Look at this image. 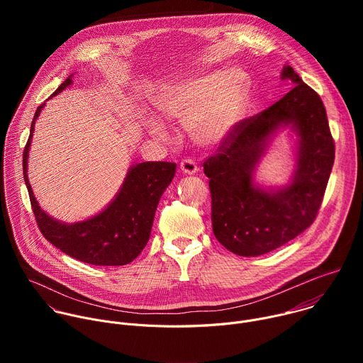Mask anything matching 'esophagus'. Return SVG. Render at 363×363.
Listing matches in <instances>:
<instances>
[{"label": "esophagus", "instance_id": "esophagus-1", "mask_svg": "<svg viewBox=\"0 0 363 363\" xmlns=\"http://www.w3.org/2000/svg\"><path fill=\"white\" fill-rule=\"evenodd\" d=\"M181 171L185 175H194L198 171V165L192 160H184L181 162Z\"/></svg>", "mask_w": 363, "mask_h": 363}]
</instances>
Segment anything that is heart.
I'll return each mask as SVG.
<instances>
[{
  "label": "heart",
  "instance_id": "b5f03b06",
  "mask_svg": "<svg viewBox=\"0 0 363 363\" xmlns=\"http://www.w3.org/2000/svg\"><path fill=\"white\" fill-rule=\"evenodd\" d=\"M250 97V82L240 72L218 70L172 84L157 101L167 119L185 122L191 138L202 146H218L233 136L241 123ZM147 129L164 139L165 126L150 121Z\"/></svg>",
  "mask_w": 363,
  "mask_h": 363
}]
</instances>
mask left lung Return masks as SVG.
I'll return each mask as SVG.
<instances>
[{"instance_id":"obj_1","label":"left lung","mask_w":363,"mask_h":363,"mask_svg":"<svg viewBox=\"0 0 363 363\" xmlns=\"http://www.w3.org/2000/svg\"><path fill=\"white\" fill-rule=\"evenodd\" d=\"M281 79L296 86L269 109L241 121L218 153L203 162L214 235L237 255L270 252L312 225L335 162L320 96L290 66H284ZM284 125H291L299 138L296 171L289 186L264 191L253 184V169L271 136Z\"/></svg>"}]
</instances>
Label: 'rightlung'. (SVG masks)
Listing matches in <instances>:
<instances>
[{"label": "right lung", "instance_id": "right-lung-1", "mask_svg": "<svg viewBox=\"0 0 363 363\" xmlns=\"http://www.w3.org/2000/svg\"><path fill=\"white\" fill-rule=\"evenodd\" d=\"M72 84L69 76L51 97ZM45 103L35 111L23 153V174L37 225L47 241L79 262L93 266H125L145 248L158 202L172 182L177 164L142 162L132 165L115 199L100 214L80 223L65 224L45 214L31 191L27 161L34 123Z\"/></svg>", "mask_w": 363, "mask_h": 363}]
</instances>
